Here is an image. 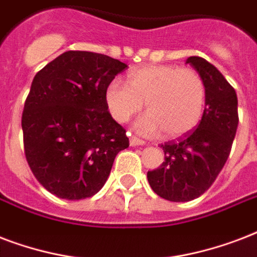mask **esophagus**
I'll return each mask as SVG.
<instances>
[{"mask_svg":"<svg viewBox=\"0 0 257 257\" xmlns=\"http://www.w3.org/2000/svg\"><path fill=\"white\" fill-rule=\"evenodd\" d=\"M145 143H146V142H145L143 139H139V138H137V137H131V138H130L131 146H143Z\"/></svg>","mask_w":257,"mask_h":257,"instance_id":"obj_1","label":"esophagus"}]
</instances>
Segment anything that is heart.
<instances>
[{"label": "heart", "instance_id": "1", "mask_svg": "<svg viewBox=\"0 0 257 257\" xmlns=\"http://www.w3.org/2000/svg\"><path fill=\"white\" fill-rule=\"evenodd\" d=\"M204 79L193 68L156 64L133 69L128 85L111 81L104 92L107 108L119 123L141 112L146 103L149 114L137 128L147 135L164 133L165 138L184 137L194 130L205 107Z\"/></svg>", "mask_w": 257, "mask_h": 257}]
</instances>
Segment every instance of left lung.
I'll return each mask as SVG.
<instances>
[{
  "label": "left lung",
  "mask_w": 257,
  "mask_h": 257,
  "mask_svg": "<svg viewBox=\"0 0 257 257\" xmlns=\"http://www.w3.org/2000/svg\"><path fill=\"white\" fill-rule=\"evenodd\" d=\"M186 64L204 79V114L197 128L162 145L165 162L147 172L151 189L173 202L192 201L210 188L229 157L238 124L237 95L221 72L198 56Z\"/></svg>",
  "instance_id": "left-lung-1"
}]
</instances>
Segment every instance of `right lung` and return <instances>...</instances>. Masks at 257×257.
Wrapping results in <instances>:
<instances>
[{"label": "right lung", "mask_w": 257, "mask_h": 257, "mask_svg": "<svg viewBox=\"0 0 257 257\" xmlns=\"http://www.w3.org/2000/svg\"><path fill=\"white\" fill-rule=\"evenodd\" d=\"M126 68L101 53L68 51L36 73L21 126L28 165L48 192L83 200L106 184L128 138L108 112L104 92Z\"/></svg>", "instance_id": "right-lung-1"}]
</instances>
